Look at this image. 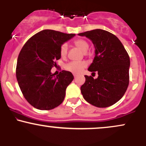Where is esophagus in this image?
I'll return each instance as SVG.
<instances>
[{
    "instance_id": "obj_1",
    "label": "esophagus",
    "mask_w": 146,
    "mask_h": 146,
    "mask_svg": "<svg viewBox=\"0 0 146 146\" xmlns=\"http://www.w3.org/2000/svg\"><path fill=\"white\" fill-rule=\"evenodd\" d=\"M74 75V78H76V77H77V75Z\"/></svg>"
}]
</instances>
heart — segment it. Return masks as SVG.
I'll list each match as a JSON object with an SVG mask.
<instances>
[{"label": "heart", "instance_id": "heart-1", "mask_svg": "<svg viewBox=\"0 0 146 146\" xmlns=\"http://www.w3.org/2000/svg\"><path fill=\"white\" fill-rule=\"evenodd\" d=\"M73 44L77 48L81 50L84 53H86L89 48V44L86 40L84 39H77L75 40ZM68 46L66 44H63L60 48V55L62 58H65L67 55ZM86 64L85 62H71L65 65V69L67 71L74 73L78 74L81 73L84 68L86 66Z\"/></svg>", "mask_w": 146, "mask_h": 146}]
</instances>
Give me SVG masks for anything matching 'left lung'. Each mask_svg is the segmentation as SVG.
<instances>
[{"mask_svg": "<svg viewBox=\"0 0 146 146\" xmlns=\"http://www.w3.org/2000/svg\"><path fill=\"white\" fill-rule=\"evenodd\" d=\"M78 35L86 36L94 44L95 58L88 70L98 73L97 79L85 75L86 81L80 88L83 98L99 108L115 104L129 84L128 53L118 38L105 30L94 29Z\"/></svg>", "mask_w": 146, "mask_h": 146, "instance_id": "left-lung-1", "label": "left lung"}]
</instances>
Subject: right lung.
Returning <instances> with one entry per match:
<instances>
[{
	"label": "right lung",
	"mask_w": 146,
	"mask_h": 146,
	"mask_svg": "<svg viewBox=\"0 0 146 146\" xmlns=\"http://www.w3.org/2000/svg\"><path fill=\"white\" fill-rule=\"evenodd\" d=\"M75 36L44 29L29 38L22 48L17 60L16 78L25 98L37 109H53L64 101L66 88L74 77L66 71L55 77L51 70L61 58L60 46Z\"/></svg>",
	"instance_id": "add662e5"
}]
</instances>
